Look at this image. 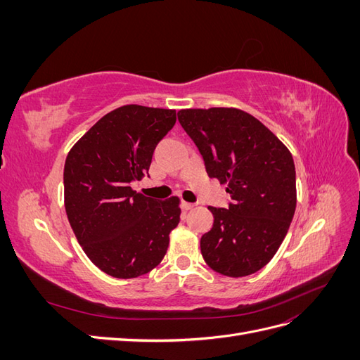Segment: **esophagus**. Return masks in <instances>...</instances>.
Returning a JSON list of instances; mask_svg holds the SVG:
<instances>
[{
	"mask_svg": "<svg viewBox=\"0 0 360 360\" xmlns=\"http://www.w3.org/2000/svg\"><path fill=\"white\" fill-rule=\"evenodd\" d=\"M181 205H183V209H184V210H191V209H193V207H195V204H192V202H186V201H183V202H181Z\"/></svg>",
	"mask_w": 360,
	"mask_h": 360,
	"instance_id": "esophagus-1",
	"label": "esophagus"
}]
</instances>
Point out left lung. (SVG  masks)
Instances as JSON below:
<instances>
[{
	"label": "left lung",
	"instance_id": "obj_1",
	"mask_svg": "<svg viewBox=\"0 0 360 360\" xmlns=\"http://www.w3.org/2000/svg\"><path fill=\"white\" fill-rule=\"evenodd\" d=\"M177 115L209 177L226 183L231 197L228 209L209 207L214 224L201 237L202 258L221 275H252L274 258L292 221V156L263 123L236 108L181 110Z\"/></svg>",
	"mask_w": 360,
	"mask_h": 360
}]
</instances>
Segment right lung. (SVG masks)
<instances>
[{
  "mask_svg": "<svg viewBox=\"0 0 360 360\" xmlns=\"http://www.w3.org/2000/svg\"><path fill=\"white\" fill-rule=\"evenodd\" d=\"M174 110L126 105L102 117L64 163V202L72 230L106 275L148 274L167 254L180 222L179 198L155 200L132 189L159 141L176 124Z\"/></svg>",
  "mask_w": 360,
  "mask_h": 360,
  "instance_id": "add662e5",
  "label": "right lung"
}]
</instances>
